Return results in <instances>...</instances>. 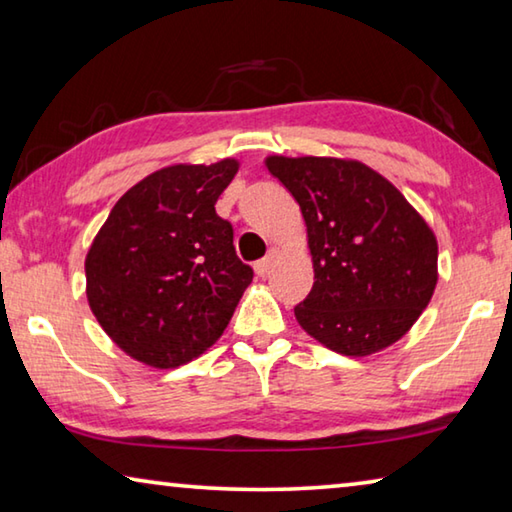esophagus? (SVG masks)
<instances>
[{
    "instance_id": "34e87169",
    "label": "esophagus",
    "mask_w": 512,
    "mask_h": 512,
    "mask_svg": "<svg viewBox=\"0 0 512 512\" xmlns=\"http://www.w3.org/2000/svg\"><path fill=\"white\" fill-rule=\"evenodd\" d=\"M277 259H280V250H277V248H271V250H268V253H266V257H264V259H259V262L255 264V273L264 277L268 271H271V268H273V264L277 262Z\"/></svg>"
}]
</instances>
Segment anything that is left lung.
Here are the masks:
<instances>
[{"instance_id": "8db88e82", "label": "left lung", "mask_w": 512, "mask_h": 512, "mask_svg": "<svg viewBox=\"0 0 512 512\" xmlns=\"http://www.w3.org/2000/svg\"><path fill=\"white\" fill-rule=\"evenodd\" d=\"M266 167L307 223L314 287L293 309L300 327L345 357L402 339L438 282V244L422 216L357 160L271 155Z\"/></svg>"}]
</instances>
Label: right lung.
I'll list each match as a JSON object with an SVG mask.
<instances>
[{
  "instance_id": "add662e5",
  "label": "right lung",
  "mask_w": 512,
  "mask_h": 512,
  "mask_svg": "<svg viewBox=\"0 0 512 512\" xmlns=\"http://www.w3.org/2000/svg\"><path fill=\"white\" fill-rule=\"evenodd\" d=\"M237 160L173 164L119 198L85 257L88 302L112 341L153 368H178L219 341L253 268L214 205Z\"/></svg>"
}]
</instances>
